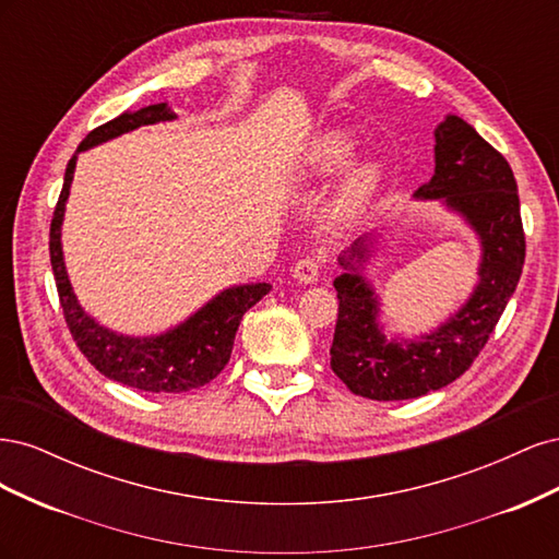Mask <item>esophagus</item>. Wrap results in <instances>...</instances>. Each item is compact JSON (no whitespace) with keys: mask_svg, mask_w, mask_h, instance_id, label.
I'll return each instance as SVG.
<instances>
[{"mask_svg":"<svg viewBox=\"0 0 559 559\" xmlns=\"http://www.w3.org/2000/svg\"><path fill=\"white\" fill-rule=\"evenodd\" d=\"M319 273H321V263H319V259H314V257L300 259V261L294 265V277H296L300 284H314V282L319 280Z\"/></svg>","mask_w":559,"mask_h":559,"instance_id":"1","label":"esophagus"}]
</instances>
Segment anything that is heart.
<instances>
[{"label":"heart","instance_id":"obj_1","mask_svg":"<svg viewBox=\"0 0 559 559\" xmlns=\"http://www.w3.org/2000/svg\"><path fill=\"white\" fill-rule=\"evenodd\" d=\"M354 151V140L347 132L333 130L326 132L324 138H319L314 148L310 151V165L317 173H335L337 167H343ZM380 181V165L373 160L359 163L352 167L347 177L343 179L341 189H337L333 210L337 216H352L357 214L366 200L373 195Z\"/></svg>","mask_w":559,"mask_h":559}]
</instances>
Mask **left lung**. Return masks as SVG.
<instances>
[{"label": "left lung", "mask_w": 559, "mask_h": 559, "mask_svg": "<svg viewBox=\"0 0 559 559\" xmlns=\"http://www.w3.org/2000/svg\"><path fill=\"white\" fill-rule=\"evenodd\" d=\"M436 170L415 191L419 200H443L476 230L483 257L476 292L445 324L417 341H386L378 324L380 300L359 273L366 242L341 257L335 277L337 321L331 368L349 392L373 401H405L436 392L476 361L511 300L524 265V230L518 183L509 160L464 118L448 116L436 128Z\"/></svg>", "instance_id": "obj_1"}]
</instances>
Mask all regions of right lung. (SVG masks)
Listing matches in <instances>:
<instances>
[{"label":"right lung","mask_w":559,"mask_h":559,"mask_svg":"<svg viewBox=\"0 0 559 559\" xmlns=\"http://www.w3.org/2000/svg\"><path fill=\"white\" fill-rule=\"evenodd\" d=\"M173 118H177V114L165 103L148 105L132 114L126 111L114 118V121L88 132V138L79 144L76 154L140 126L173 121ZM76 154L67 163L64 183L53 212V222H50L48 242L60 306L67 326H70V333L76 341V347L105 378L132 389H142V392L181 394L207 384L228 364L235 333H238L245 312L251 306H257L270 292V284L259 282L230 286V289L212 298L205 308H200L195 314L186 319L183 324L154 337H132L99 326L79 306L70 277H67L60 242L64 202L70 198Z\"/></svg>","instance_id":"add662e5"}]
</instances>
